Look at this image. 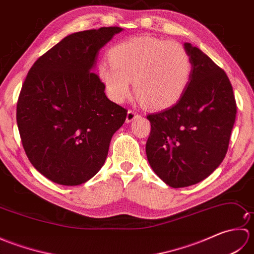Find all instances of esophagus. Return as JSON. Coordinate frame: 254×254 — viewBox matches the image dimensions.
<instances>
[{
  "label": "esophagus",
  "mask_w": 254,
  "mask_h": 254,
  "mask_svg": "<svg viewBox=\"0 0 254 254\" xmlns=\"http://www.w3.org/2000/svg\"><path fill=\"white\" fill-rule=\"evenodd\" d=\"M137 117H139V115H138L136 111L128 110L127 113V122L130 123V122H132L134 120V119H136Z\"/></svg>",
  "instance_id": "obj_1"
}]
</instances>
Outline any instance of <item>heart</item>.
<instances>
[{
    "label": "heart",
    "instance_id": "b5f03b06",
    "mask_svg": "<svg viewBox=\"0 0 254 254\" xmlns=\"http://www.w3.org/2000/svg\"><path fill=\"white\" fill-rule=\"evenodd\" d=\"M110 62L98 65V76L108 96L123 102L131 95V82L142 104L165 109L185 94L191 77V59L185 47L160 38L138 36L112 47Z\"/></svg>",
    "mask_w": 254,
    "mask_h": 254
}]
</instances>
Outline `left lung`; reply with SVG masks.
I'll return each mask as SVG.
<instances>
[{
  "mask_svg": "<svg viewBox=\"0 0 254 254\" xmlns=\"http://www.w3.org/2000/svg\"><path fill=\"white\" fill-rule=\"evenodd\" d=\"M185 49L192 71L177 104L148 115L146 156L154 172L171 188H185L207 178L224 160L237 106L227 75L189 42Z\"/></svg>",
  "mask_w": 254,
  "mask_h": 254,
  "instance_id": "1",
  "label": "left lung"
}]
</instances>
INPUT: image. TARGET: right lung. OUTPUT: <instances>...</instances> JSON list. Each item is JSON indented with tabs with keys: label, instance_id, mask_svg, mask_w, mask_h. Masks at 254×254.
Segmentation results:
<instances>
[{
	"label": "right lung",
	"instance_id": "obj_1",
	"mask_svg": "<svg viewBox=\"0 0 254 254\" xmlns=\"http://www.w3.org/2000/svg\"><path fill=\"white\" fill-rule=\"evenodd\" d=\"M120 27L68 35L34 63L17 101L16 120L31 165L62 186H78L104 166L127 109L107 98L94 72L98 52Z\"/></svg>",
	"mask_w": 254,
	"mask_h": 254
}]
</instances>
